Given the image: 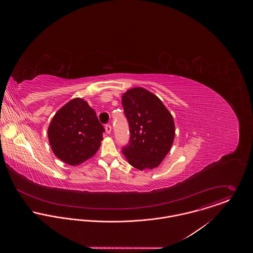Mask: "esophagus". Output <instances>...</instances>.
<instances>
[{
    "instance_id": "obj_1",
    "label": "esophagus",
    "mask_w": 253,
    "mask_h": 253,
    "mask_svg": "<svg viewBox=\"0 0 253 253\" xmlns=\"http://www.w3.org/2000/svg\"><path fill=\"white\" fill-rule=\"evenodd\" d=\"M105 130H106V132H107L108 134H110V133L112 132V126H111L110 125H106V126H105Z\"/></svg>"
}]
</instances>
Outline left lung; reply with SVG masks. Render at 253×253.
<instances>
[{"label": "left lung", "mask_w": 253, "mask_h": 253, "mask_svg": "<svg viewBox=\"0 0 253 253\" xmlns=\"http://www.w3.org/2000/svg\"><path fill=\"white\" fill-rule=\"evenodd\" d=\"M122 104L130 131L129 144L123 148L124 156L139 170L158 168L174 140L172 115L157 95L143 87L126 90Z\"/></svg>", "instance_id": "8db88e82"}]
</instances>
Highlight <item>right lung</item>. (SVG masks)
<instances>
[{
	"label": "right lung",
	"instance_id": "right-lung-1",
	"mask_svg": "<svg viewBox=\"0 0 253 253\" xmlns=\"http://www.w3.org/2000/svg\"><path fill=\"white\" fill-rule=\"evenodd\" d=\"M104 127L96 113L83 98H74L53 116L47 136L53 154L69 166L93 157L103 139Z\"/></svg>",
	"mask_w": 253,
	"mask_h": 253
}]
</instances>
